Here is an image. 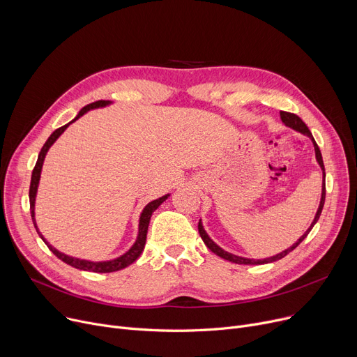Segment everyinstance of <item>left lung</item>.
<instances>
[{
  "label": "left lung",
  "mask_w": 357,
  "mask_h": 357,
  "mask_svg": "<svg viewBox=\"0 0 357 357\" xmlns=\"http://www.w3.org/2000/svg\"><path fill=\"white\" fill-rule=\"evenodd\" d=\"M280 119H282V121H284L285 126H288V127H291V128L299 131V133H303V135L308 136V137L312 140V143H314L315 158H317L318 165H320L321 169H323V178H324V179H323V192H321L320 207H318V210H317V214H315V217H314V221L311 222L310 229L305 231V234H303L301 237L298 238L296 243H294V245H292L289 249H287V250H284V252H280L279 255L272 256V257H268V259H261V260L240 257V256H236V255H231V253H229V252H226V250H222L221 248H218V246L215 245V243L208 237V234L205 233V230H204V227H202V224H201V221H199V222H198V231H199V236H201L202 241L205 243V246H207V248H208L213 253H215L217 256H220V257H222V259H226V260H229V261H233V264H237V265H264V264H271V261H276V260H279V259L285 257V256H287L288 253H291L295 248H298L299 243H301V241L308 236V233H310L311 229L314 227V224L318 221V218H320L321 211H323V207H324V201H326V171H324V163H323V156H321V152H320V147L317 146V143H315V140H314V137H312V135H311V131L308 130V127L305 126V123H304L301 119H299L296 114H292V112H287V111H280Z\"/></svg>",
  "instance_id": "1"
}]
</instances>
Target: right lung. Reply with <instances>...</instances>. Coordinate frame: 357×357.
Here are the masks:
<instances>
[{"label":"right lung","mask_w":357,"mask_h":357,"mask_svg":"<svg viewBox=\"0 0 357 357\" xmlns=\"http://www.w3.org/2000/svg\"><path fill=\"white\" fill-rule=\"evenodd\" d=\"M109 101H104V100H100V101H96V102H91L88 105H85L79 112L78 116L75 117V120H78L79 117H82L86 111L92 109V108H98V107H105L108 105ZM75 120H72L70 123H73ZM65 124L59 128H56L53 133L50 135V137L47 139V142L43 144L40 153H39V158H37V162H36V166L33 169V174H31V182H30V191H29V198H30V213H31V220L34 222V227L37 230V233H39V236L43 238V241L47 245V248L52 250V253L61 259L62 261H65V264L70 265L72 268H77V269H81V271H88V272H97V273H108V272H116V271H121L124 268H127L128 265L133 264V261L142 255L143 249H144V245H146V236H147V229H149V222H150V217H152L153 211L159 207V205L169 197V195H165L162 198H158L152 202H149L142 215H140V222H139V236H137V240L133 246H131V249L124 253L123 256L114 259V260H108V261H89V260H81V259H75V257H70V256H66L61 252L56 250L54 248H52L49 243L45 240V237L40 234L39 229H37L36 226V221H34V199H36V192H37V185H39V179H40V172H42V166H43V160H45V156L47 153L49 147L56 142V139H58L63 131L66 130V127L70 124Z\"/></svg>","instance_id":"right-lung-1"}]
</instances>
